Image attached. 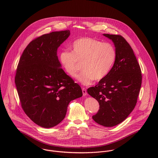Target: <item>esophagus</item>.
Returning a JSON list of instances; mask_svg holds the SVG:
<instances>
[{
  "label": "esophagus",
  "mask_w": 158,
  "mask_h": 158,
  "mask_svg": "<svg viewBox=\"0 0 158 158\" xmlns=\"http://www.w3.org/2000/svg\"><path fill=\"white\" fill-rule=\"evenodd\" d=\"M82 92H83V96H86L87 95V92H86V89L85 88H83L82 89Z\"/></svg>",
  "instance_id": "obj_1"
}]
</instances>
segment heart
Masks as SVG:
<instances>
[{
  "mask_svg": "<svg viewBox=\"0 0 158 158\" xmlns=\"http://www.w3.org/2000/svg\"><path fill=\"white\" fill-rule=\"evenodd\" d=\"M72 52L62 50L59 60L64 70L70 77H75L82 63L83 71L77 77L83 85H89L92 81L103 80L110 72L115 59V50L110 43L89 38L75 40L71 44Z\"/></svg>",
  "mask_w": 158,
  "mask_h": 158,
  "instance_id": "1",
  "label": "heart"
}]
</instances>
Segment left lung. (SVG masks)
Masks as SVG:
<instances>
[{
  "mask_svg": "<svg viewBox=\"0 0 158 158\" xmlns=\"http://www.w3.org/2000/svg\"><path fill=\"white\" fill-rule=\"evenodd\" d=\"M112 40L115 59L108 74L88 93L95 98L100 109L93 120L106 127L115 126L125 120L135 107L142 84L140 66L134 52L120 35L103 34Z\"/></svg>",
  "mask_w": 158,
  "mask_h": 158,
  "instance_id": "1",
  "label": "left lung"
}]
</instances>
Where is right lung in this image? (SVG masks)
<instances>
[{
    "instance_id": "1",
    "label": "right lung",
    "mask_w": 158,
    "mask_h": 158,
    "mask_svg": "<svg viewBox=\"0 0 158 158\" xmlns=\"http://www.w3.org/2000/svg\"><path fill=\"white\" fill-rule=\"evenodd\" d=\"M70 31H53L33 40L20 58L15 84L27 116L50 128L65 117L69 103L82 97L80 86L64 72L57 56Z\"/></svg>"
}]
</instances>
